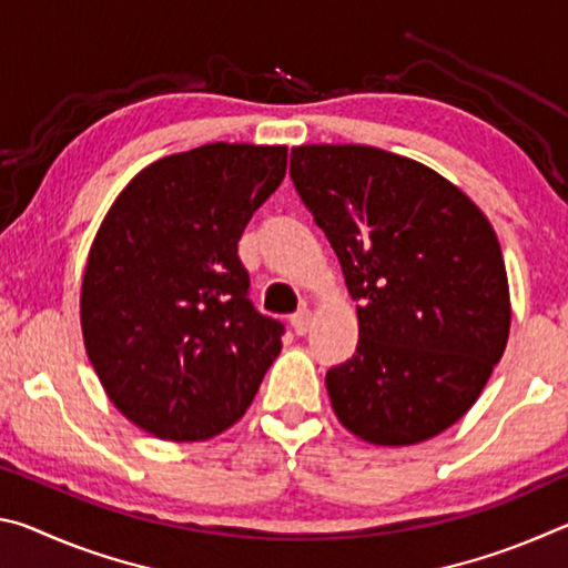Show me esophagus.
<instances>
[{
  "instance_id": "34e87169",
  "label": "esophagus",
  "mask_w": 568,
  "mask_h": 568,
  "mask_svg": "<svg viewBox=\"0 0 568 568\" xmlns=\"http://www.w3.org/2000/svg\"><path fill=\"white\" fill-rule=\"evenodd\" d=\"M311 321H313V313L311 311H297L293 318H291V325H293V331L297 333V335H305L307 331H311Z\"/></svg>"
}]
</instances>
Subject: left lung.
Wrapping results in <instances>:
<instances>
[{
  "label": "left lung",
  "mask_w": 568,
  "mask_h": 568,
  "mask_svg": "<svg viewBox=\"0 0 568 568\" xmlns=\"http://www.w3.org/2000/svg\"><path fill=\"white\" fill-rule=\"evenodd\" d=\"M291 178L361 303L353 358L325 373L335 416L376 446L444 434L480 396L511 328L491 223L436 170L378 148H293Z\"/></svg>",
  "instance_id": "left-lung-1"
}]
</instances>
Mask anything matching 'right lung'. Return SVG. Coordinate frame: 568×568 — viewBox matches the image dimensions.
I'll use <instances>...</instances> for the list:
<instances>
[{
	"label": "right lung",
	"instance_id": "1",
	"mask_svg": "<svg viewBox=\"0 0 568 568\" xmlns=\"http://www.w3.org/2000/svg\"><path fill=\"white\" fill-rule=\"evenodd\" d=\"M285 145H210L134 175L92 240L84 351L124 418L162 440H207L243 418L283 325L247 301L237 240L285 178Z\"/></svg>",
	"mask_w": 568,
	"mask_h": 568
}]
</instances>
